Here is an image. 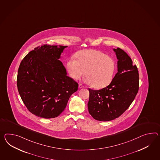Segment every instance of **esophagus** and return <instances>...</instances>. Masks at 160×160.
<instances>
[{
    "mask_svg": "<svg viewBox=\"0 0 160 160\" xmlns=\"http://www.w3.org/2000/svg\"><path fill=\"white\" fill-rule=\"evenodd\" d=\"M78 87H79L80 88H84V86H83L82 84H79V85H78Z\"/></svg>",
    "mask_w": 160,
    "mask_h": 160,
    "instance_id": "34e87169",
    "label": "esophagus"
}]
</instances>
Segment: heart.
I'll return each mask as SVG.
<instances>
[{"instance_id":"heart-1","label":"heart","mask_w":160,"mask_h":160,"mask_svg":"<svg viewBox=\"0 0 160 160\" xmlns=\"http://www.w3.org/2000/svg\"><path fill=\"white\" fill-rule=\"evenodd\" d=\"M77 57L78 59L74 57H70L67 62L70 78L78 80L86 73V82L95 88H103L112 82L116 63L111 57L93 50L80 51Z\"/></svg>"}]
</instances>
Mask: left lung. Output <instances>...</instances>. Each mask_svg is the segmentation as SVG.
<instances>
[{"mask_svg":"<svg viewBox=\"0 0 160 160\" xmlns=\"http://www.w3.org/2000/svg\"><path fill=\"white\" fill-rule=\"evenodd\" d=\"M117 56V73L109 86L101 90L88 88V112L94 119L110 121L118 118L128 108L138 94L139 73L136 65L119 48L114 49Z\"/></svg>","mask_w":160,"mask_h":160,"instance_id":"1","label":"left lung"}]
</instances>
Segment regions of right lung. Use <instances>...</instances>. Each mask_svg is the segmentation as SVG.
Masks as SVG:
<instances>
[{
	"mask_svg": "<svg viewBox=\"0 0 160 160\" xmlns=\"http://www.w3.org/2000/svg\"><path fill=\"white\" fill-rule=\"evenodd\" d=\"M67 46L43 44L30 51L20 63L17 88L31 113L44 118L58 117L66 108L78 83L66 75L58 59Z\"/></svg>",
	"mask_w": 160,
	"mask_h": 160,
	"instance_id": "right-lung-1",
	"label": "right lung"
}]
</instances>
